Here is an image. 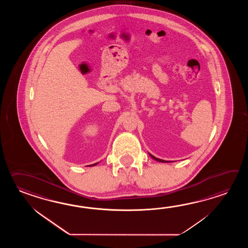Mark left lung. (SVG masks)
<instances>
[{"label": "left lung", "mask_w": 248, "mask_h": 248, "mask_svg": "<svg viewBox=\"0 0 248 248\" xmlns=\"http://www.w3.org/2000/svg\"><path fill=\"white\" fill-rule=\"evenodd\" d=\"M150 156L152 157V158H153V159H155V160H157V161H159V162H168V161H165V160H163V159H160V158H155L154 156H153L152 154H150Z\"/></svg>", "instance_id": "left-lung-1"}]
</instances>
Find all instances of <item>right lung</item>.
Listing matches in <instances>:
<instances>
[{
  "mask_svg": "<svg viewBox=\"0 0 248 248\" xmlns=\"http://www.w3.org/2000/svg\"><path fill=\"white\" fill-rule=\"evenodd\" d=\"M96 164H97V163L93 164V166H95V165H96Z\"/></svg>",
  "mask_w": 248,
  "mask_h": 248,
  "instance_id": "obj_1",
  "label": "right lung"
}]
</instances>
